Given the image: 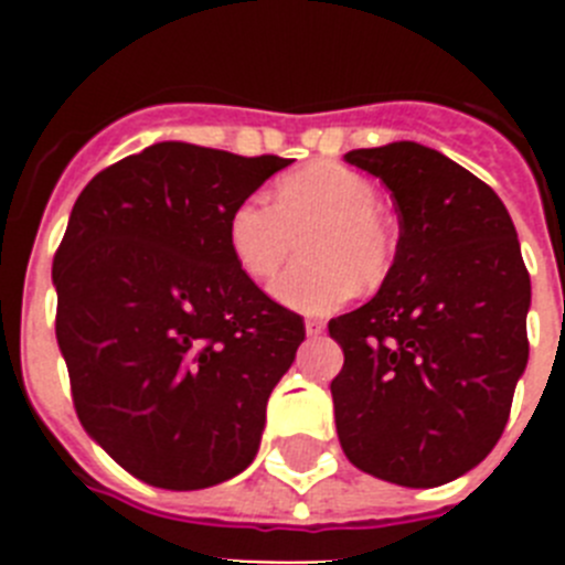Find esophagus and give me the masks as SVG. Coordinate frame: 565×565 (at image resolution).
<instances>
[{"label":"esophagus","mask_w":565,"mask_h":565,"mask_svg":"<svg viewBox=\"0 0 565 565\" xmlns=\"http://www.w3.org/2000/svg\"><path fill=\"white\" fill-rule=\"evenodd\" d=\"M306 333L308 337H319V333H326V322H319V319H306Z\"/></svg>","instance_id":"obj_1"}]
</instances>
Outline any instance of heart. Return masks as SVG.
Listing matches in <instances>:
<instances>
[{
	"instance_id": "b5f03b06",
	"label": "heart",
	"mask_w": 565,
	"mask_h": 565,
	"mask_svg": "<svg viewBox=\"0 0 565 565\" xmlns=\"http://www.w3.org/2000/svg\"><path fill=\"white\" fill-rule=\"evenodd\" d=\"M274 206L246 198L226 223L228 252L239 271L268 279L302 239L308 259L271 286L279 306L331 313L359 288L382 286L393 266V237L376 212L379 192L364 174L333 161L308 163L277 181Z\"/></svg>"
}]
</instances>
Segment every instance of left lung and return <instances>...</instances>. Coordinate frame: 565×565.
<instances>
[{"instance_id":"obj_1","label":"left lung","mask_w":565,"mask_h":565,"mask_svg":"<svg viewBox=\"0 0 565 565\" xmlns=\"http://www.w3.org/2000/svg\"><path fill=\"white\" fill-rule=\"evenodd\" d=\"M344 161L391 189L398 243L376 297L328 322L344 353L339 444L367 476L441 487L492 452L526 371L532 286L515 223L438 149L393 141Z\"/></svg>"}]
</instances>
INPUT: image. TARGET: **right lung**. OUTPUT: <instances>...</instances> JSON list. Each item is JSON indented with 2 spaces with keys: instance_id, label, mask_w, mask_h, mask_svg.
<instances>
[{
  "instance_id": "add662e5",
  "label": "right lung",
  "mask_w": 565,
  "mask_h": 565,
  "mask_svg": "<svg viewBox=\"0 0 565 565\" xmlns=\"http://www.w3.org/2000/svg\"><path fill=\"white\" fill-rule=\"evenodd\" d=\"M288 163L161 141L98 172L70 212L58 351L82 427L138 481L206 489L257 456L306 326L239 271L226 223Z\"/></svg>"
}]
</instances>
